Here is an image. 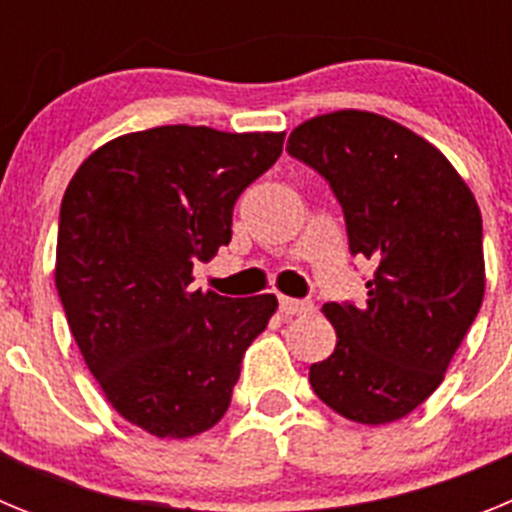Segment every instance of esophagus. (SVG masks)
<instances>
[{"instance_id": "1", "label": "esophagus", "mask_w": 512, "mask_h": 512, "mask_svg": "<svg viewBox=\"0 0 512 512\" xmlns=\"http://www.w3.org/2000/svg\"><path fill=\"white\" fill-rule=\"evenodd\" d=\"M312 305L307 300H292V297H279V312L284 318H292V315H302V312H310Z\"/></svg>"}]
</instances>
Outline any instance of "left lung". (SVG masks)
Instances as JSON below:
<instances>
[{
	"instance_id": "1",
	"label": "left lung",
	"mask_w": 512,
	"mask_h": 512,
	"mask_svg": "<svg viewBox=\"0 0 512 512\" xmlns=\"http://www.w3.org/2000/svg\"><path fill=\"white\" fill-rule=\"evenodd\" d=\"M287 153L318 171L343 210L351 256L374 264L366 302H328L336 351L312 392L356 423H392L433 395L485 297L482 215L428 140L382 115L302 122Z\"/></svg>"
}]
</instances>
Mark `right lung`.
Wrapping results in <instances>:
<instances>
[{"label": "right lung", "mask_w": 512, "mask_h": 512, "mask_svg": "<svg viewBox=\"0 0 512 512\" xmlns=\"http://www.w3.org/2000/svg\"><path fill=\"white\" fill-rule=\"evenodd\" d=\"M284 133L164 125L120 135L79 166L58 217L56 289L112 408L158 438L223 418L246 348L277 297L192 289L230 243L233 207L282 156Z\"/></svg>", "instance_id": "obj_1"}]
</instances>
